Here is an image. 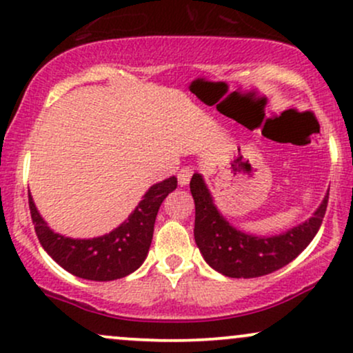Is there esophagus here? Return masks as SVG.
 I'll return each mask as SVG.
<instances>
[{"label":"esophagus","mask_w":353,"mask_h":353,"mask_svg":"<svg viewBox=\"0 0 353 353\" xmlns=\"http://www.w3.org/2000/svg\"><path fill=\"white\" fill-rule=\"evenodd\" d=\"M192 175H193V168L190 167H183L178 172V185L180 186H185L190 183V180H192Z\"/></svg>","instance_id":"obj_1"}]
</instances>
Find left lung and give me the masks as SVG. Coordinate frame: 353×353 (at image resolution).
Masks as SVG:
<instances>
[{"mask_svg": "<svg viewBox=\"0 0 353 353\" xmlns=\"http://www.w3.org/2000/svg\"><path fill=\"white\" fill-rule=\"evenodd\" d=\"M194 200V241L206 263L223 276L250 279L271 274L296 259L324 219L329 192L307 221L281 234L256 236L231 225L214 205L208 186L200 173L190 181Z\"/></svg>", "mask_w": 353, "mask_h": 353, "instance_id": "1", "label": "left lung"}]
</instances>
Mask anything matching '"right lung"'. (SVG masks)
Here are the masks:
<instances>
[{
    "label": "right lung",
    "instance_id": "add662e5",
    "mask_svg": "<svg viewBox=\"0 0 353 353\" xmlns=\"http://www.w3.org/2000/svg\"><path fill=\"white\" fill-rule=\"evenodd\" d=\"M175 188V176L152 185L122 225L110 233L89 239L54 233L37 211L31 193L28 196L37 239L61 268L87 281H114L132 274L143 264L160 205Z\"/></svg>",
    "mask_w": 353,
    "mask_h": 353
}]
</instances>
